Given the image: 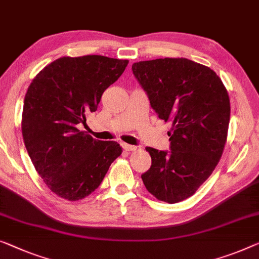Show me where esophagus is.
I'll list each match as a JSON object with an SVG mask.
<instances>
[{
    "mask_svg": "<svg viewBox=\"0 0 259 259\" xmlns=\"http://www.w3.org/2000/svg\"><path fill=\"white\" fill-rule=\"evenodd\" d=\"M122 148L124 149L125 151H135V150H137L136 145H130L126 144V143H122Z\"/></svg>",
    "mask_w": 259,
    "mask_h": 259,
    "instance_id": "34e87169",
    "label": "esophagus"
}]
</instances>
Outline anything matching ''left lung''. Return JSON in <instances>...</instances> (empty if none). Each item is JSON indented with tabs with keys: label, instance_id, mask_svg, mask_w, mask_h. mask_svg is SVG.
Wrapping results in <instances>:
<instances>
[{
	"label": "left lung",
	"instance_id": "obj_1",
	"mask_svg": "<svg viewBox=\"0 0 259 259\" xmlns=\"http://www.w3.org/2000/svg\"><path fill=\"white\" fill-rule=\"evenodd\" d=\"M135 78L158 117L171 122V151L146 148L151 167L142 175L158 200L190 198L213 173L225 149L230 119L229 95L209 67L186 58L135 63Z\"/></svg>",
	"mask_w": 259,
	"mask_h": 259
}]
</instances>
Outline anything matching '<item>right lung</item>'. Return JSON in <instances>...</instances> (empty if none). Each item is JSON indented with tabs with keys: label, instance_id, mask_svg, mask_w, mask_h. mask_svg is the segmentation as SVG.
<instances>
[{
	"label": "right lung",
	"instance_id": "1",
	"mask_svg": "<svg viewBox=\"0 0 259 259\" xmlns=\"http://www.w3.org/2000/svg\"><path fill=\"white\" fill-rule=\"evenodd\" d=\"M128 63L103 56L63 57L30 83L23 106V140L38 175L60 198H86L121 156L117 142L94 140L79 128Z\"/></svg>",
	"mask_w": 259,
	"mask_h": 259
}]
</instances>
